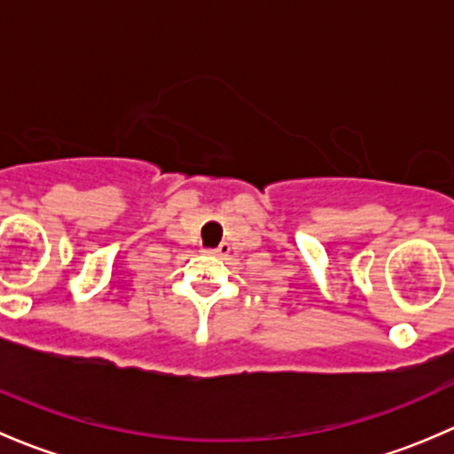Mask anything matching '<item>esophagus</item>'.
<instances>
[{
    "instance_id": "obj_1",
    "label": "esophagus",
    "mask_w": 454,
    "mask_h": 454,
    "mask_svg": "<svg viewBox=\"0 0 454 454\" xmlns=\"http://www.w3.org/2000/svg\"><path fill=\"white\" fill-rule=\"evenodd\" d=\"M213 254H219V256H223V259H226V256L231 254V244H226V241H222V244H219L217 248L213 250Z\"/></svg>"
}]
</instances>
